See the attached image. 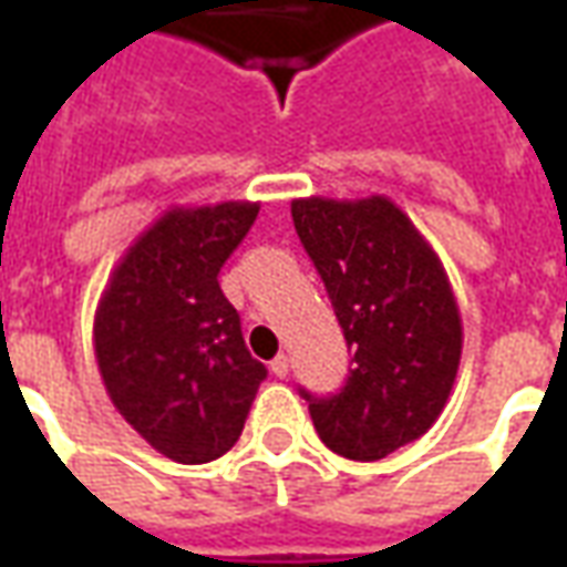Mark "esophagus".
Wrapping results in <instances>:
<instances>
[{"label": "esophagus", "instance_id": "obj_1", "mask_svg": "<svg viewBox=\"0 0 567 567\" xmlns=\"http://www.w3.org/2000/svg\"><path fill=\"white\" fill-rule=\"evenodd\" d=\"M270 370L276 377H288V355H276L270 361Z\"/></svg>", "mask_w": 567, "mask_h": 567}]
</instances>
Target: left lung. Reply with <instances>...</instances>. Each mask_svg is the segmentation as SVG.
I'll return each mask as SVG.
<instances>
[{
    "mask_svg": "<svg viewBox=\"0 0 567 567\" xmlns=\"http://www.w3.org/2000/svg\"><path fill=\"white\" fill-rule=\"evenodd\" d=\"M291 218L352 349L340 392L300 394L328 450L380 462L422 437L450 401L462 361L450 276L416 224L380 194L291 199Z\"/></svg>",
    "mask_w": 567,
    "mask_h": 567,
    "instance_id": "left-lung-1",
    "label": "left lung"
}]
</instances>
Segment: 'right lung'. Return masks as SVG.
Returning a JSON list of instances; mask_svg holds the SVG:
<instances>
[{"mask_svg":"<svg viewBox=\"0 0 567 567\" xmlns=\"http://www.w3.org/2000/svg\"><path fill=\"white\" fill-rule=\"evenodd\" d=\"M258 209L227 199L163 212L117 260L96 307L93 349L105 392L154 450L178 464L221 458L267 377L218 285Z\"/></svg>","mask_w":567,"mask_h":567,"instance_id":"obj_1","label":"right lung"}]
</instances>
